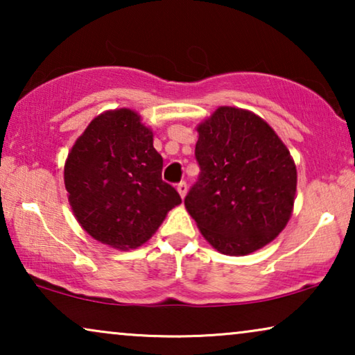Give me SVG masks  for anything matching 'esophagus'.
<instances>
[{"label": "esophagus", "instance_id": "1", "mask_svg": "<svg viewBox=\"0 0 355 355\" xmlns=\"http://www.w3.org/2000/svg\"><path fill=\"white\" fill-rule=\"evenodd\" d=\"M176 189H178L179 196H181L182 198L187 196V184H186V182H184V181H182V182H179V184H178V187H176Z\"/></svg>", "mask_w": 355, "mask_h": 355}]
</instances>
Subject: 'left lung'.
I'll return each instance as SVG.
<instances>
[{
	"instance_id": "obj_1",
	"label": "left lung",
	"mask_w": 355,
	"mask_h": 355,
	"mask_svg": "<svg viewBox=\"0 0 355 355\" xmlns=\"http://www.w3.org/2000/svg\"><path fill=\"white\" fill-rule=\"evenodd\" d=\"M200 178L184 205L220 254L249 255L268 245L294 210L297 169L265 119L220 106L197 125Z\"/></svg>"
}]
</instances>
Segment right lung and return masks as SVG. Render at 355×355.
<instances>
[{
	"label": "right lung",
	"instance_id": "1",
	"mask_svg": "<svg viewBox=\"0 0 355 355\" xmlns=\"http://www.w3.org/2000/svg\"><path fill=\"white\" fill-rule=\"evenodd\" d=\"M153 130L137 111L108 110L92 119L64 163V186L87 234L113 249H137L181 203L162 179Z\"/></svg>",
	"mask_w": 355,
	"mask_h": 355
}]
</instances>
